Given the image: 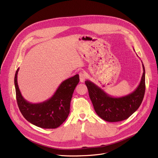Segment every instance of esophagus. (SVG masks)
Instances as JSON below:
<instances>
[{
  "mask_svg": "<svg viewBox=\"0 0 158 158\" xmlns=\"http://www.w3.org/2000/svg\"><path fill=\"white\" fill-rule=\"evenodd\" d=\"M79 76H80V81L81 83H83L84 82L85 78H86V74L84 73H80L79 74Z\"/></svg>",
  "mask_w": 158,
  "mask_h": 158,
  "instance_id": "1",
  "label": "esophagus"
}]
</instances>
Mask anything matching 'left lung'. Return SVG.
Masks as SVG:
<instances>
[{"instance_id":"1","label":"left lung","mask_w":158,"mask_h":158,"mask_svg":"<svg viewBox=\"0 0 158 158\" xmlns=\"http://www.w3.org/2000/svg\"><path fill=\"white\" fill-rule=\"evenodd\" d=\"M143 73L140 83L134 91L122 97H112L93 82L87 80L85 83L96 114L105 121L116 122L130 117L139 107L145 91V70L142 64Z\"/></svg>"}]
</instances>
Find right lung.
Returning a JSON list of instances; mask_svg holds the SVG:
<instances>
[{"label": "right lung", "instance_id": "add662e5", "mask_svg": "<svg viewBox=\"0 0 158 158\" xmlns=\"http://www.w3.org/2000/svg\"><path fill=\"white\" fill-rule=\"evenodd\" d=\"M17 69L15 76L17 102L22 114L29 122L43 129H56L68 117L70 103L75 87L80 81L76 74L62 81L50 98L39 103H32L22 96L17 83Z\"/></svg>", "mask_w": 158, "mask_h": 158}]
</instances>
